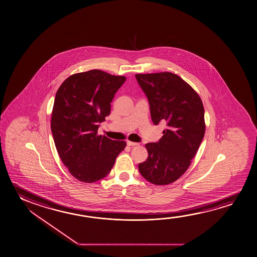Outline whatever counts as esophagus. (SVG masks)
Returning a JSON list of instances; mask_svg holds the SVG:
<instances>
[{
	"label": "esophagus",
	"instance_id": "1",
	"mask_svg": "<svg viewBox=\"0 0 257 257\" xmlns=\"http://www.w3.org/2000/svg\"><path fill=\"white\" fill-rule=\"evenodd\" d=\"M126 145H127L128 147H135V146H138L139 144H138V143L131 142V141H127Z\"/></svg>",
	"mask_w": 257,
	"mask_h": 257
}]
</instances>
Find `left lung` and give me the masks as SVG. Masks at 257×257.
Here are the masks:
<instances>
[{
  "label": "left lung",
  "instance_id": "obj_1",
  "mask_svg": "<svg viewBox=\"0 0 257 257\" xmlns=\"http://www.w3.org/2000/svg\"><path fill=\"white\" fill-rule=\"evenodd\" d=\"M150 105L153 122L167 127L157 143L146 145L148 157L141 175L155 185H168L183 175L204 139V109L196 91L176 74H136Z\"/></svg>",
  "mask_w": 257,
  "mask_h": 257
}]
</instances>
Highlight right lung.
Instances as JSON below:
<instances>
[{
    "label": "right lung",
    "instance_id": "1",
    "mask_svg": "<svg viewBox=\"0 0 257 257\" xmlns=\"http://www.w3.org/2000/svg\"><path fill=\"white\" fill-rule=\"evenodd\" d=\"M126 81L99 69L74 74L59 87L51 130L58 154L69 173L93 183L110 173L125 141L98 136L100 123L110 114V102Z\"/></svg>",
    "mask_w": 257,
    "mask_h": 257
}]
</instances>
